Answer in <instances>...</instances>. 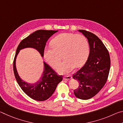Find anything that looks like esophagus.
I'll return each instance as SVG.
<instances>
[{
    "mask_svg": "<svg viewBox=\"0 0 123 123\" xmlns=\"http://www.w3.org/2000/svg\"><path fill=\"white\" fill-rule=\"evenodd\" d=\"M72 79V76L70 75H67V76H64L63 77V79L64 80H70V79Z\"/></svg>",
    "mask_w": 123,
    "mask_h": 123,
    "instance_id": "34e87169",
    "label": "esophagus"
}]
</instances>
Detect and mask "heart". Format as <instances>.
Listing matches in <instances>:
<instances>
[{"label":"heart","mask_w":123,"mask_h":123,"mask_svg":"<svg viewBox=\"0 0 123 123\" xmlns=\"http://www.w3.org/2000/svg\"><path fill=\"white\" fill-rule=\"evenodd\" d=\"M51 46L44 49L45 61L51 67L55 68L62 57L64 61L57 68L61 74H67L77 67L84 65L89 54V45L86 37L74 33H62L51 41Z\"/></svg>","instance_id":"obj_1"}]
</instances>
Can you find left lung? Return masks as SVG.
<instances>
[{"label":"left lung","instance_id":"1","mask_svg":"<svg viewBox=\"0 0 123 123\" xmlns=\"http://www.w3.org/2000/svg\"><path fill=\"white\" fill-rule=\"evenodd\" d=\"M79 31L88 39L90 51L84 66L73 75L79 83L74 94L79 99L87 100L95 96L105 85L111 61L108 50L98 37L84 30Z\"/></svg>","mask_w":123,"mask_h":123}]
</instances>
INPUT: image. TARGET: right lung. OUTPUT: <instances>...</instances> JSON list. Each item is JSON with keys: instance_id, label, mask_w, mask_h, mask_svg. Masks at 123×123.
I'll use <instances>...</instances> for the list:
<instances>
[{"instance_id": "obj_1", "label": "right lung", "mask_w": 123, "mask_h": 123, "mask_svg": "<svg viewBox=\"0 0 123 123\" xmlns=\"http://www.w3.org/2000/svg\"><path fill=\"white\" fill-rule=\"evenodd\" d=\"M57 31V30H37L23 39L16 50L13 63L14 76L23 91L35 100L42 101L49 99L53 94L57 85L62 80V75H58L50 66L44 62V70L39 81L34 84H28L19 78L17 72L16 67L17 56L20 50L25 48H33L37 49L42 56H43V51L48 39Z\"/></svg>"}]
</instances>
